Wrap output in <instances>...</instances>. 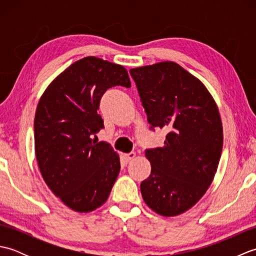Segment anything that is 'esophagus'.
<instances>
[{
    "label": "esophagus",
    "instance_id": "1",
    "mask_svg": "<svg viewBox=\"0 0 256 256\" xmlns=\"http://www.w3.org/2000/svg\"><path fill=\"white\" fill-rule=\"evenodd\" d=\"M135 156H136V154H135L134 152H132V153H130V154H123L122 158H123L124 162H128L130 160H132Z\"/></svg>",
    "mask_w": 256,
    "mask_h": 256
}]
</instances>
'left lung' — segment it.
I'll return each instance as SVG.
<instances>
[{
	"mask_svg": "<svg viewBox=\"0 0 256 256\" xmlns=\"http://www.w3.org/2000/svg\"><path fill=\"white\" fill-rule=\"evenodd\" d=\"M150 128H164L162 148L145 150L150 175L140 184L142 197L162 216L194 206L214 180L224 144L216 103L206 86L174 62L130 70Z\"/></svg>",
	"mask_w": 256,
	"mask_h": 256,
	"instance_id": "left-lung-1",
	"label": "left lung"
}]
</instances>
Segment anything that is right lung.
I'll return each mask as SVG.
<instances>
[{"instance_id": "right-lung-1", "label": "right lung", "mask_w": 256, "mask_h": 256, "mask_svg": "<svg viewBox=\"0 0 256 256\" xmlns=\"http://www.w3.org/2000/svg\"><path fill=\"white\" fill-rule=\"evenodd\" d=\"M114 86H131L126 69L84 57L52 81L36 108L35 154L42 176L55 196L81 214L106 202L121 168L111 145L92 138L103 128L101 96Z\"/></svg>"}]
</instances>
